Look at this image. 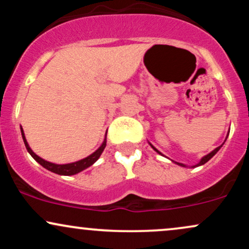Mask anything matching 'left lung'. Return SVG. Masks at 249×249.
<instances>
[{"instance_id": "left-lung-1", "label": "left lung", "mask_w": 249, "mask_h": 249, "mask_svg": "<svg viewBox=\"0 0 249 249\" xmlns=\"http://www.w3.org/2000/svg\"><path fill=\"white\" fill-rule=\"evenodd\" d=\"M228 137V136H227ZM227 137H226V139H227ZM226 142V141H225ZM148 144H150L151 145V147H152L153 148V150L154 151H156V152H158L159 154H161V156H162V153L161 152H159V151L158 150H157V148L156 147H154L153 146V145L152 144H151V142H148ZM222 145H224V144H222ZM222 145H220V146H218V147H216V148H214V150L212 151V152H210V153H208V154H206V156H205V157H202V158L201 159H200V161L198 162V164H196V165H194V166H192V167H196V166H201V165H204V164H206V162L208 161V160H210V159L211 158H212V157L214 156V154H215L216 152H218V151L220 150V148H221L222 147ZM173 161V160H172ZM173 162H176V164L177 165H179V166H182V167H187L186 166V165H184V164H181V162H177V161H173Z\"/></svg>"}]
</instances>
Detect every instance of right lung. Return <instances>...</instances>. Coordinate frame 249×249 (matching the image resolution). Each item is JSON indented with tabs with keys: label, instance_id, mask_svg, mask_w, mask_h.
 <instances>
[{
	"label": "right lung",
	"instance_id": "right-lung-1",
	"mask_svg": "<svg viewBox=\"0 0 249 249\" xmlns=\"http://www.w3.org/2000/svg\"><path fill=\"white\" fill-rule=\"evenodd\" d=\"M21 133H22V138H23L25 147H27L28 152L30 153V156L33 157V158L35 159L38 164H41L43 167L51 171V172L59 174V176H73V174L82 172V171L85 170V168L90 167L91 165H93L97 160H98V158L101 157V154L103 153V151H104L105 146H107V134H105V138H104V142H103V144L98 148H97V150L92 154L88 156L87 158L81 159V160L75 161V162H69V164H55V162H50V161L44 160V159H42L41 157L37 156V154L34 152L33 150H31L29 144H28L27 139H25L23 128H22V126H21Z\"/></svg>",
	"mask_w": 249,
	"mask_h": 249
}]
</instances>
